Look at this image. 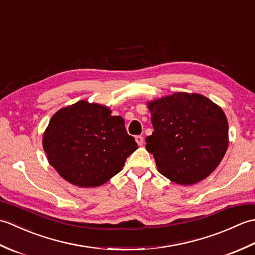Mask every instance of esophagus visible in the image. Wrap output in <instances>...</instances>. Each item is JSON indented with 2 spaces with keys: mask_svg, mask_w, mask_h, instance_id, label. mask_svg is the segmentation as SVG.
<instances>
[{
  "mask_svg": "<svg viewBox=\"0 0 255 255\" xmlns=\"http://www.w3.org/2000/svg\"><path fill=\"white\" fill-rule=\"evenodd\" d=\"M136 142L139 144V145H142L143 144V137L142 136H136Z\"/></svg>",
  "mask_w": 255,
  "mask_h": 255,
  "instance_id": "obj_1",
  "label": "esophagus"
}]
</instances>
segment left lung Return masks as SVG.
<instances>
[{
  "mask_svg": "<svg viewBox=\"0 0 255 255\" xmlns=\"http://www.w3.org/2000/svg\"><path fill=\"white\" fill-rule=\"evenodd\" d=\"M154 131L145 139L162 175L181 185L207 177L228 149V121L199 94L175 93L148 104Z\"/></svg>",
  "mask_w": 255,
  "mask_h": 255,
  "instance_id": "obj_1",
  "label": "left lung"
}]
</instances>
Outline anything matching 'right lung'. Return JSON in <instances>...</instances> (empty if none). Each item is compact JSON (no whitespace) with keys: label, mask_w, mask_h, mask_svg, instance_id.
<instances>
[{"label":"right lung","mask_w":255,"mask_h":255,"mask_svg":"<svg viewBox=\"0 0 255 255\" xmlns=\"http://www.w3.org/2000/svg\"><path fill=\"white\" fill-rule=\"evenodd\" d=\"M49 163L64 180L81 187L106 183L138 148L121 116L80 101L50 119L42 138Z\"/></svg>","instance_id":"obj_1"}]
</instances>
